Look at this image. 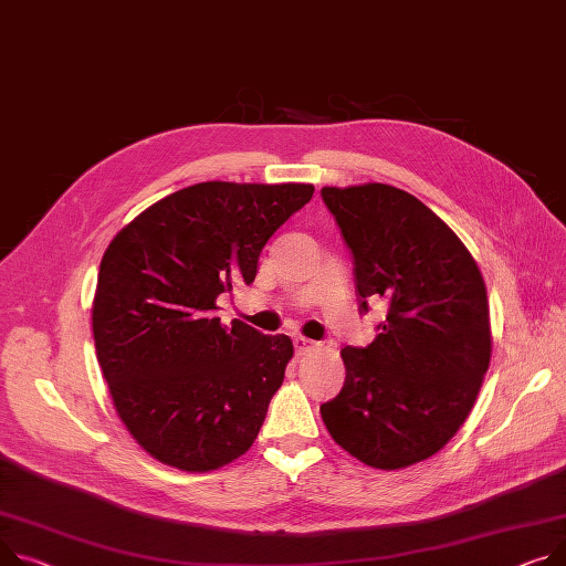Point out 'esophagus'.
I'll return each instance as SVG.
<instances>
[{
  "instance_id": "1",
  "label": "esophagus",
  "mask_w": 566,
  "mask_h": 566,
  "mask_svg": "<svg viewBox=\"0 0 566 566\" xmlns=\"http://www.w3.org/2000/svg\"><path fill=\"white\" fill-rule=\"evenodd\" d=\"M293 346H295V355H307L310 350L316 348V344L310 342V338H305V336H295Z\"/></svg>"
}]
</instances>
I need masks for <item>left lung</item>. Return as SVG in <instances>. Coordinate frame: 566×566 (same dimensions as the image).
<instances>
[{
  "label": "left lung",
  "instance_id": "1",
  "mask_svg": "<svg viewBox=\"0 0 566 566\" xmlns=\"http://www.w3.org/2000/svg\"><path fill=\"white\" fill-rule=\"evenodd\" d=\"M353 252L359 312L387 318L366 348L346 346V382L321 405L332 439L373 469L423 462L467 421L492 359L480 269L421 200L389 184L321 188Z\"/></svg>",
  "mask_w": 566,
  "mask_h": 566
}]
</instances>
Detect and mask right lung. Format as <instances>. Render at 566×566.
Masks as SVG:
<instances>
[{
  "label": "right lung",
  "instance_id": "right-lung-1",
  "mask_svg": "<svg viewBox=\"0 0 566 566\" xmlns=\"http://www.w3.org/2000/svg\"><path fill=\"white\" fill-rule=\"evenodd\" d=\"M312 196V184L202 181L108 243L93 300L97 361L120 421L155 460L205 473L254 443L293 344L222 325L216 300L254 282L263 245Z\"/></svg>",
  "mask_w": 566,
  "mask_h": 566
}]
</instances>
